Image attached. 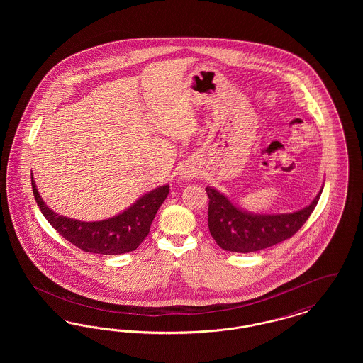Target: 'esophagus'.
<instances>
[{"instance_id": "esophagus-1", "label": "esophagus", "mask_w": 363, "mask_h": 363, "mask_svg": "<svg viewBox=\"0 0 363 363\" xmlns=\"http://www.w3.org/2000/svg\"><path fill=\"white\" fill-rule=\"evenodd\" d=\"M190 177H193V174H190V172L185 173V178H190Z\"/></svg>"}]
</instances>
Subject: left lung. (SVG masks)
<instances>
[{
  "instance_id": "obj_1",
  "label": "left lung",
  "mask_w": 363,
  "mask_h": 363,
  "mask_svg": "<svg viewBox=\"0 0 363 363\" xmlns=\"http://www.w3.org/2000/svg\"><path fill=\"white\" fill-rule=\"evenodd\" d=\"M208 228L216 243L228 252L252 253L291 238L305 225L317 206L323 188L311 206L293 213L255 215L235 207L225 194L206 188Z\"/></svg>"
}]
</instances>
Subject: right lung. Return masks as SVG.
<instances>
[{
	"label": "right lung",
	"instance_id": "1",
	"mask_svg": "<svg viewBox=\"0 0 363 363\" xmlns=\"http://www.w3.org/2000/svg\"><path fill=\"white\" fill-rule=\"evenodd\" d=\"M36 204L48 222L70 243L88 253L104 256L136 250L148 235L152 220L169 194V185L159 186L140 197L120 215L101 222H80L52 212L40 199L31 177Z\"/></svg>",
	"mask_w": 363,
	"mask_h": 363
}]
</instances>
